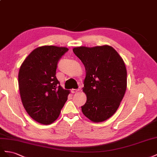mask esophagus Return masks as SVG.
I'll list each match as a JSON object with an SVG mask.
<instances>
[{"label":"esophagus","instance_id":"34e87169","mask_svg":"<svg viewBox=\"0 0 157 157\" xmlns=\"http://www.w3.org/2000/svg\"><path fill=\"white\" fill-rule=\"evenodd\" d=\"M79 91V89H72L71 90V93H78Z\"/></svg>","mask_w":157,"mask_h":157}]
</instances>
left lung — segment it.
<instances>
[{
  "mask_svg": "<svg viewBox=\"0 0 157 157\" xmlns=\"http://www.w3.org/2000/svg\"><path fill=\"white\" fill-rule=\"evenodd\" d=\"M73 52L86 70L83 91L87 101L83 114L94 122L109 119L117 110L127 87V71L121 56L112 47H79Z\"/></svg>",
  "mask_w": 157,
  "mask_h": 157,
  "instance_id": "obj_1",
  "label": "left lung"
}]
</instances>
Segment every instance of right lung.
Returning a JSON list of instances; mask_svg holds the SVG:
<instances>
[{
    "instance_id": "obj_1",
    "label": "right lung",
    "mask_w": 157,
    "mask_h": 157,
    "mask_svg": "<svg viewBox=\"0 0 157 157\" xmlns=\"http://www.w3.org/2000/svg\"><path fill=\"white\" fill-rule=\"evenodd\" d=\"M68 51L66 47L35 48L22 63L18 74L21 99L36 122L50 124L58 118L70 91L62 89L56 77L58 63Z\"/></svg>"
}]
</instances>
